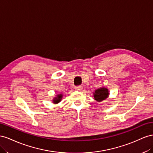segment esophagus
I'll return each mask as SVG.
<instances>
[{
	"label": "esophagus",
	"mask_w": 153,
	"mask_h": 153,
	"mask_svg": "<svg viewBox=\"0 0 153 153\" xmlns=\"http://www.w3.org/2000/svg\"><path fill=\"white\" fill-rule=\"evenodd\" d=\"M75 90L81 91L82 90V86H77L75 87Z\"/></svg>",
	"instance_id": "esophagus-1"
}]
</instances>
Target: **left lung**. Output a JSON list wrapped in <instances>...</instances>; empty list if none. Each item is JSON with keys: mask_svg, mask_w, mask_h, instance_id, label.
<instances>
[{"mask_svg": "<svg viewBox=\"0 0 153 153\" xmlns=\"http://www.w3.org/2000/svg\"><path fill=\"white\" fill-rule=\"evenodd\" d=\"M110 93L107 88L105 87H101L94 91V97L96 101L101 102L109 97Z\"/></svg>", "mask_w": 153, "mask_h": 153, "instance_id": "left-lung-1", "label": "left lung"}]
</instances>
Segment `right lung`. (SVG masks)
Listing matches in <instances>:
<instances>
[{
	"instance_id": "right-lung-1",
	"label": "right lung",
	"mask_w": 153,
	"mask_h": 153,
	"mask_svg": "<svg viewBox=\"0 0 153 153\" xmlns=\"http://www.w3.org/2000/svg\"><path fill=\"white\" fill-rule=\"evenodd\" d=\"M63 94H59L57 95L54 97L53 99H52V103H54V104H58L63 98Z\"/></svg>"
}]
</instances>
